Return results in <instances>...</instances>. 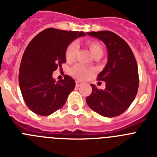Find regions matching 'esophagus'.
I'll use <instances>...</instances> for the list:
<instances>
[{
  "instance_id": "34e87169",
  "label": "esophagus",
  "mask_w": 157,
  "mask_h": 157,
  "mask_svg": "<svg viewBox=\"0 0 157 157\" xmlns=\"http://www.w3.org/2000/svg\"><path fill=\"white\" fill-rule=\"evenodd\" d=\"M83 84V82H81V81H76V87H79V86H81V85Z\"/></svg>"
}]
</instances>
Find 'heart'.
Instances as JSON below:
<instances>
[{
  "label": "heart",
  "mask_w": 157,
  "mask_h": 157,
  "mask_svg": "<svg viewBox=\"0 0 157 157\" xmlns=\"http://www.w3.org/2000/svg\"><path fill=\"white\" fill-rule=\"evenodd\" d=\"M86 45L94 58L102 56L104 49H103V46L100 43L97 41H88L86 43ZM77 52H78V44L76 43H70L69 45L67 46L65 52V58L67 61L74 60L76 57ZM93 72H94L93 69H90L82 64H77L72 67L71 70V73L72 76L81 80H85L88 78Z\"/></svg>",
  "instance_id": "b5f03b06"
}]
</instances>
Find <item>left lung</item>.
I'll return each instance as SVG.
<instances>
[{
  "instance_id": "1",
  "label": "left lung",
  "mask_w": 157,
  "mask_h": 157,
  "mask_svg": "<svg viewBox=\"0 0 157 157\" xmlns=\"http://www.w3.org/2000/svg\"><path fill=\"white\" fill-rule=\"evenodd\" d=\"M106 46L108 60L98 76L105 81V90H99L91 84L92 94L86 98L88 105L100 115L112 118L128 109L139 88L138 67L133 52L121 37L108 30L88 32Z\"/></svg>"
}]
</instances>
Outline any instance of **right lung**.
I'll use <instances>...</instances> for the list:
<instances>
[{"label":"right lung","instance_id":"add662e5","mask_svg":"<svg viewBox=\"0 0 157 157\" xmlns=\"http://www.w3.org/2000/svg\"><path fill=\"white\" fill-rule=\"evenodd\" d=\"M85 35L83 31L48 28L28 44L21 58L18 80L25 104L34 113L50 115L64 105L76 83L67 75L56 81L52 73L66 62L67 46Z\"/></svg>","mask_w":157,"mask_h":157}]
</instances>
